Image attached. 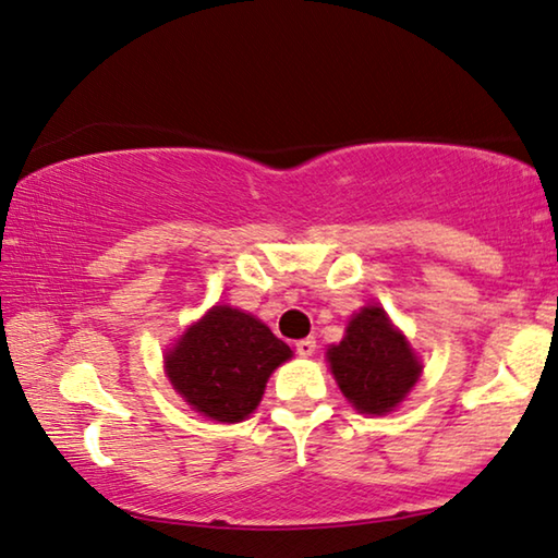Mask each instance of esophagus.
<instances>
[{
  "label": "esophagus",
  "mask_w": 558,
  "mask_h": 558,
  "mask_svg": "<svg viewBox=\"0 0 558 558\" xmlns=\"http://www.w3.org/2000/svg\"><path fill=\"white\" fill-rule=\"evenodd\" d=\"M315 349H317L315 337H305V339H298V342H295V352L300 356H313Z\"/></svg>",
  "instance_id": "obj_1"
}]
</instances>
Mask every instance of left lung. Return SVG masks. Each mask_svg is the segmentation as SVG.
Wrapping results in <instances>:
<instances>
[{
    "mask_svg": "<svg viewBox=\"0 0 558 558\" xmlns=\"http://www.w3.org/2000/svg\"><path fill=\"white\" fill-rule=\"evenodd\" d=\"M339 389L362 413H389L418 381L421 364L381 307L366 305L352 317L347 337L327 349Z\"/></svg>",
    "mask_w": 558,
    "mask_h": 558,
    "instance_id": "obj_1",
    "label": "left lung"
}]
</instances>
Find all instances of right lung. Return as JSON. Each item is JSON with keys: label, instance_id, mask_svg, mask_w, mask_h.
<instances>
[{"label": "right lung", "instance_id": "1", "mask_svg": "<svg viewBox=\"0 0 558 558\" xmlns=\"http://www.w3.org/2000/svg\"><path fill=\"white\" fill-rule=\"evenodd\" d=\"M290 347L260 319L216 305L186 329L167 354V376L189 405L221 423H239L256 411L276 366Z\"/></svg>", "mask_w": 558, "mask_h": 558}]
</instances>
